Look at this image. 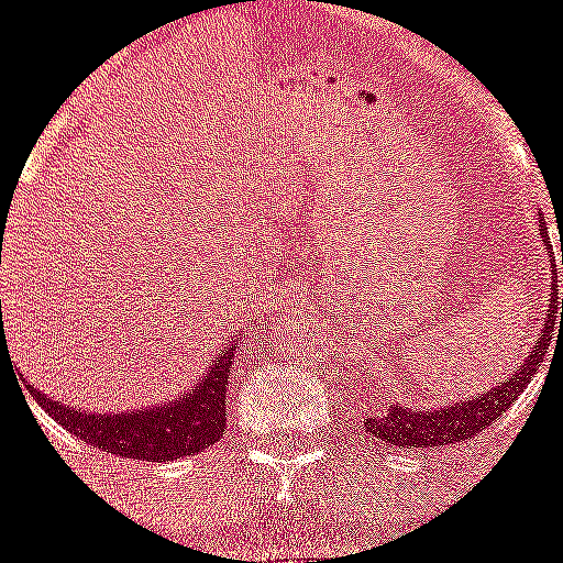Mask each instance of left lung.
<instances>
[{
  "label": "left lung",
  "mask_w": 563,
  "mask_h": 563,
  "mask_svg": "<svg viewBox=\"0 0 563 563\" xmlns=\"http://www.w3.org/2000/svg\"><path fill=\"white\" fill-rule=\"evenodd\" d=\"M541 231L547 233V228L541 225ZM547 253H553V247L547 245ZM550 262H553V287H550V310H547L550 321L544 324V335L536 341L539 346H533V352L527 355L525 366H516L510 380L496 386V389L485 391V395L474 397V400H460L454 406H445V409L417 411L406 409V406H386L380 415L369 417V420L363 422V429L369 431L372 437H377L380 442H389V445H402V449H437V445H456V442L471 440L482 429L494 426L496 417L505 415L507 406L525 391L530 377L539 372L547 350L553 343V324L555 318H559V292H555V285H559L555 273H559V267H555V256ZM559 324H563V298Z\"/></svg>",
  "instance_id": "8db88e82"
}]
</instances>
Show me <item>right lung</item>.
Returning a JSON list of instances; mask_svg holds the SVG:
<instances>
[{"instance_id": "1", "label": "right lung", "mask_w": 563, "mask_h": 563, "mask_svg": "<svg viewBox=\"0 0 563 563\" xmlns=\"http://www.w3.org/2000/svg\"><path fill=\"white\" fill-rule=\"evenodd\" d=\"M233 341L236 338H231L225 352L208 366V372L194 389L183 391L172 402H157L148 409L92 415V411L49 400L42 391H33V397L42 402V409L58 426L87 442L89 449L146 462L194 456L213 442H220L222 431H225V389L233 352H236Z\"/></svg>"}]
</instances>
